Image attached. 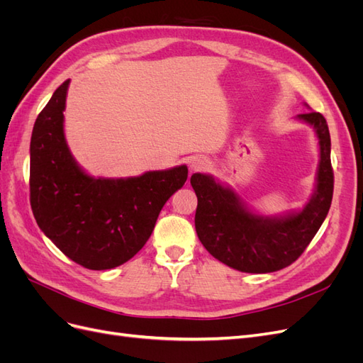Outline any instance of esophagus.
I'll return each instance as SVG.
<instances>
[{
    "label": "esophagus",
    "instance_id": "obj_1",
    "mask_svg": "<svg viewBox=\"0 0 363 363\" xmlns=\"http://www.w3.org/2000/svg\"><path fill=\"white\" fill-rule=\"evenodd\" d=\"M191 169L192 171H206L208 167H211V163H208V160L206 157H201V156H196L191 160Z\"/></svg>",
    "mask_w": 363,
    "mask_h": 363
}]
</instances>
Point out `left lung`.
<instances>
[{"instance_id": "1", "label": "left lung", "mask_w": 363, "mask_h": 363, "mask_svg": "<svg viewBox=\"0 0 363 363\" xmlns=\"http://www.w3.org/2000/svg\"><path fill=\"white\" fill-rule=\"evenodd\" d=\"M312 125L320 144L315 192L303 211L267 218L250 212L242 200L207 174L196 172L191 184L199 199L195 230L204 248L227 267L242 272H274L289 267L320 230L333 199L330 133L318 112L296 116Z\"/></svg>"}]
</instances>
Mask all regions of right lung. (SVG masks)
<instances>
[{
  "label": "right lung",
  "instance_id": "right-lung-1",
  "mask_svg": "<svg viewBox=\"0 0 363 363\" xmlns=\"http://www.w3.org/2000/svg\"><path fill=\"white\" fill-rule=\"evenodd\" d=\"M69 80L39 113L30 142V204L39 228L87 269L123 265L145 245L162 207L188 179L186 164L139 177L87 175L63 133Z\"/></svg>",
  "mask_w": 363,
  "mask_h": 363
}]
</instances>
